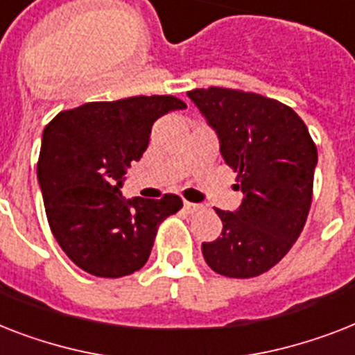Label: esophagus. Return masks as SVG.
Wrapping results in <instances>:
<instances>
[{
  "instance_id": "obj_1",
  "label": "esophagus",
  "mask_w": 355,
  "mask_h": 355,
  "mask_svg": "<svg viewBox=\"0 0 355 355\" xmlns=\"http://www.w3.org/2000/svg\"><path fill=\"white\" fill-rule=\"evenodd\" d=\"M184 209H186L187 213H198V211H202L204 207L200 206V204H195V202H184Z\"/></svg>"
}]
</instances>
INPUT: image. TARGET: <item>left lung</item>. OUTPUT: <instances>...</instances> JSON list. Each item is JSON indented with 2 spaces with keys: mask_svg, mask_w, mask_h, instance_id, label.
Here are the masks:
<instances>
[{
  "mask_svg": "<svg viewBox=\"0 0 355 355\" xmlns=\"http://www.w3.org/2000/svg\"><path fill=\"white\" fill-rule=\"evenodd\" d=\"M187 96L217 131L244 195L237 211L215 209L223 233L202 244V255L224 277H257L301 235L312 206L318 148L297 112L273 98L226 87L193 89Z\"/></svg>",
  "mask_w": 355,
  "mask_h": 355,
  "instance_id": "left-lung-1",
  "label": "left lung"
}]
</instances>
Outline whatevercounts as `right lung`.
Returning <instances> with one entry per match:
<instances>
[{"label": "right lung", "instance_id": "right-lung-1", "mask_svg": "<svg viewBox=\"0 0 355 355\" xmlns=\"http://www.w3.org/2000/svg\"><path fill=\"white\" fill-rule=\"evenodd\" d=\"M186 103L171 94L89 102L58 112L43 129L37 158L49 226L60 248L83 272L118 279L138 272L151 255L158 226L182 207L122 197L125 168L148 149L153 123Z\"/></svg>", "mask_w": 355, "mask_h": 355}]
</instances>
